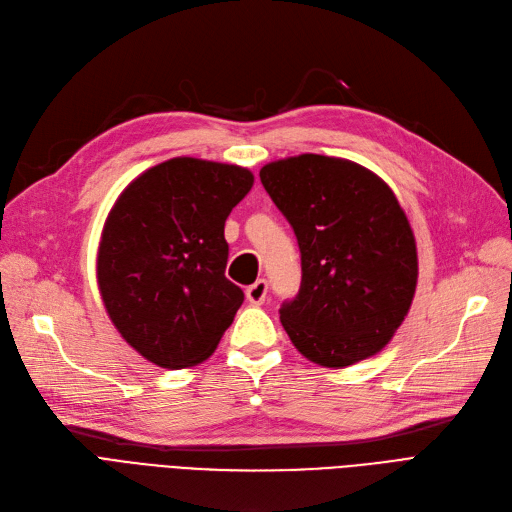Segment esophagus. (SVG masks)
Masks as SVG:
<instances>
[{
  "label": "esophagus",
  "instance_id": "obj_1",
  "mask_svg": "<svg viewBox=\"0 0 512 512\" xmlns=\"http://www.w3.org/2000/svg\"><path fill=\"white\" fill-rule=\"evenodd\" d=\"M268 297V280L266 278H259L255 280L251 287H246V299L251 301L253 306H261L263 301Z\"/></svg>",
  "mask_w": 512,
  "mask_h": 512
}]
</instances>
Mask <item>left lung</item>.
<instances>
[{"mask_svg": "<svg viewBox=\"0 0 512 512\" xmlns=\"http://www.w3.org/2000/svg\"><path fill=\"white\" fill-rule=\"evenodd\" d=\"M301 253V285L282 301L295 348L323 367L380 352L401 327L418 282L411 225L392 189L348 160L304 154L259 170Z\"/></svg>", "mask_w": 512, "mask_h": 512, "instance_id": "8db88e82", "label": "left lung"}]
</instances>
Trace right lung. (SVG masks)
<instances>
[{"label": "right lung", "instance_id": "1", "mask_svg": "<svg viewBox=\"0 0 512 512\" xmlns=\"http://www.w3.org/2000/svg\"><path fill=\"white\" fill-rule=\"evenodd\" d=\"M251 170L173 158L132 181L105 221L97 278L111 323L147 361L183 369L211 356L242 306L225 278V219Z\"/></svg>", "mask_w": 512, "mask_h": 512}]
</instances>
